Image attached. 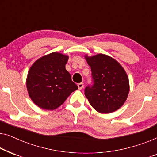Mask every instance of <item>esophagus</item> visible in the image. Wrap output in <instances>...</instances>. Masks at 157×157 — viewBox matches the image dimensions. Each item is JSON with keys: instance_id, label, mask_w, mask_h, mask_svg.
I'll use <instances>...</instances> for the list:
<instances>
[{"instance_id": "1", "label": "esophagus", "mask_w": 157, "mask_h": 157, "mask_svg": "<svg viewBox=\"0 0 157 157\" xmlns=\"http://www.w3.org/2000/svg\"><path fill=\"white\" fill-rule=\"evenodd\" d=\"M78 89H82L83 88V83H79L78 84Z\"/></svg>"}]
</instances>
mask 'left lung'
Instances as JSON below:
<instances>
[{
    "label": "left lung",
    "instance_id": "obj_1",
    "mask_svg": "<svg viewBox=\"0 0 157 157\" xmlns=\"http://www.w3.org/2000/svg\"><path fill=\"white\" fill-rule=\"evenodd\" d=\"M85 58L93 79V85L86 87V97L98 112L117 111L126 101L129 92L125 70L115 59L102 53Z\"/></svg>",
    "mask_w": 157,
    "mask_h": 157
}]
</instances>
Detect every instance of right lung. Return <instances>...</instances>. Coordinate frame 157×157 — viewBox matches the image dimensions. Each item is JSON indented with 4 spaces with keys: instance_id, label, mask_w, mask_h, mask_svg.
Returning <instances> with one entry per match:
<instances>
[{
    "instance_id": "add662e5",
    "label": "right lung",
    "mask_w": 157,
    "mask_h": 157,
    "mask_svg": "<svg viewBox=\"0 0 157 157\" xmlns=\"http://www.w3.org/2000/svg\"><path fill=\"white\" fill-rule=\"evenodd\" d=\"M68 59V56L53 52L40 58L30 68L26 79L28 93L40 108L57 109L78 89L65 68Z\"/></svg>"
}]
</instances>
